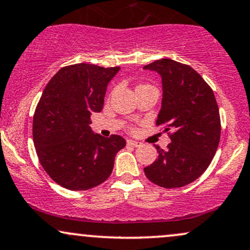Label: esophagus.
I'll return each mask as SVG.
<instances>
[{
	"mask_svg": "<svg viewBox=\"0 0 250 250\" xmlns=\"http://www.w3.org/2000/svg\"><path fill=\"white\" fill-rule=\"evenodd\" d=\"M127 143L129 144V146H140L141 143L137 142V141H133V140H128Z\"/></svg>",
	"mask_w": 250,
	"mask_h": 250,
	"instance_id": "esophagus-1",
	"label": "esophagus"
}]
</instances>
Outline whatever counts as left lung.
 <instances>
[{"mask_svg":"<svg viewBox=\"0 0 250 250\" xmlns=\"http://www.w3.org/2000/svg\"><path fill=\"white\" fill-rule=\"evenodd\" d=\"M143 68L162 77L163 99L156 125H163L171 140L167 150L156 146L158 158L144 173L162 188H182L205 172L214 157L221 133L218 104L191 66L159 59Z\"/></svg>","mask_w":250,"mask_h":250,"instance_id":"8db88e82","label":"left lung"}]
</instances>
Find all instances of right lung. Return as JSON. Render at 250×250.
<instances>
[{"mask_svg":"<svg viewBox=\"0 0 250 250\" xmlns=\"http://www.w3.org/2000/svg\"><path fill=\"white\" fill-rule=\"evenodd\" d=\"M119 70L83 62L65 66L49 81L36 107L32 136L38 159L45 172L67 190H89L104 183L117 151L125 146L119 135L102 137L89 127Z\"/></svg>","mask_w":250,"mask_h":250,"instance_id":"add662e5","label":"right lung"}]
</instances>
